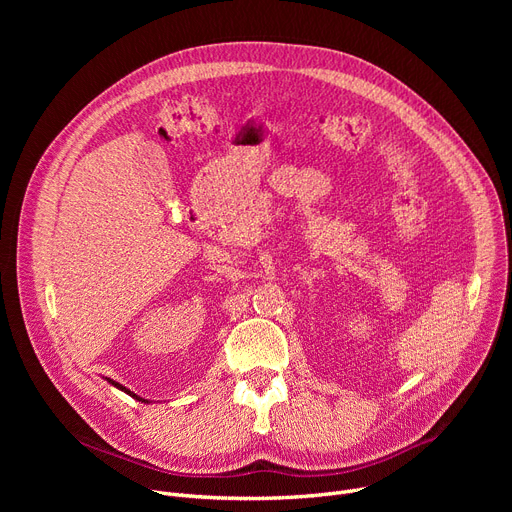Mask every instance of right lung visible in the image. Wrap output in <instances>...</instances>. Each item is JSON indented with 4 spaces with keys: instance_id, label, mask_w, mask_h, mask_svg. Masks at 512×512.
<instances>
[{
    "instance_id": "right-lung-1",
    "label": "right lung",
    "mask_w": 512,
    "mask_h": 512,
    "mask_svg": "<svg viewBox=\"0 0 512 512\" xmlns=\"http://www.w3.org/2000/svg\"><path fill=\"white\" fill-rule=\"evenodd\" d=\"M107 382H110V384H112V386H116V388H120V390H122V392H126V394H130V396H132V398H137V400H141V402H145V398H141V396H137V394H132V392H130V390H128V388H124V386H122V384H118V382H114V380H110V378H107Z\"/></svg>"
}]
</instances>
